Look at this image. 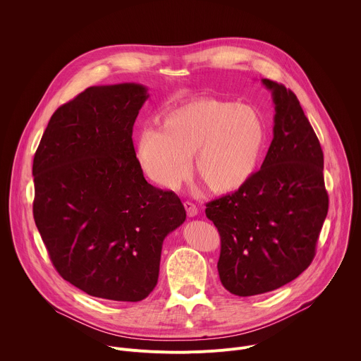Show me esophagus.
<instances>
[{
    "instance_id": "esophagus-1",
    "label": "esophagus",
    "mask_w": 361,
    "mask_h": 361,
    "mask_svg": "<svg viewBox=\"0 0 361 361\" xmlns=\"http://www.w3.org/2000/svg\"><path fill=\"white\" fill-rule=\"evenodd\" d=\"M184 209H185L187 216H188L190 219H192V217H195V216L198 214V209L195 207V205H194L192 202H190V201H185V202H184Z\"/></svg>"
}]
</instances>
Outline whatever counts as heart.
<instances>
[{
    "mask_svg": "<svg viewBox=\"0 0 361 361\" xmlns=\"http://www.w3.org/2000/svg\"><path fill=\"white\" fill-rule=\"evenodd\" d=\"M259 110L217 98H200L161 117V127L142 128L135 157L142 173L164 188H177L194 170L214 192H231L255 173L266 145Z\"/></svg>",
    "mask_w": 361,
    "mask_h": 361,
    "instance_id": "1",
    "label": "heart"
}]
</instances>
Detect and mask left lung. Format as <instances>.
<instances>
[{"instance_id": "8db88e82", "label": "left lung", "mask_w": 361, "mask_h": 361, "mask_svg": "<svg viewBox=\"0 0 361 361\" xmlns=\"http://www.w3.org/2000/svg\"><path fill=\"white\" fill-rule=\"evenodd\" d=\"M262 82L276 111L263 166L205 209L221 238V284L240 297L280 288L310 266L329 212L323 151L312 124L293 91Z\"/></svg>"}]
</instances>
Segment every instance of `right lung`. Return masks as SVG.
<instances>
[{
  "label": "right lung",
  "instance_id": "right-lung-1",
  "mask_svg": "<svg viewBox=\"0 0 361 361\" xmlns=\"http://www.w3.org/2000/svg\"><path fill=\"white\" fill-rule=\"evenodd\" d=\"M148 88L94 85L51 117L35 151L34 220L60 276L84 293L141 301L164 238L185 221L173 191L148 184L133 126Z\"/></svg>",
  "mask_w": 361,
  "mask_h": 361
}]
</instances>
